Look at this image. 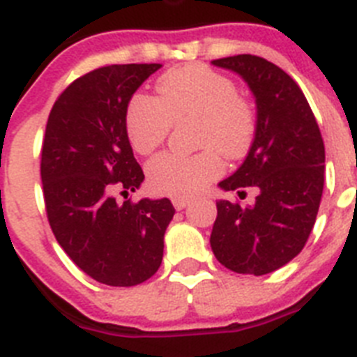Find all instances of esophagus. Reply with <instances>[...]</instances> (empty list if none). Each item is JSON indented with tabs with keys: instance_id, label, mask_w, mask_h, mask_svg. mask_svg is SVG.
Instances as JSON below:
<instances>
[{
	"instance_id": "obj_1",
	"label": "esophagus",
	"mask_w": 357,
	"mask_h": 357,
	"mask_svg": "<svg viewBox=\"0 0 357 357\" xmlns=\"http://www.w3.org/2000/svg\"><path fill=\"white\" fill-rule=\"evenodd\" d=\"M173 206H175V209L176 211H182L184 209V207H188L189 206V198H173Z\"/></svg>"
}]
</instances>
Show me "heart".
Wrapping results in <instances>:
<instances>
[{"mask_svg":"<svg viewBox=\"0 0 357 357\" xmlns=\"http://www.w3.org/2000/svg\"><path fill=\"white\" fill-rule=\"evenodd\" d=\"M157 98L135 94L127 107L125 130L132 148L150 155L166 141L173 121L197 119L195 155L162 153L146 166V181L155 193L188 198L220 176L225 159L248 153L255 137V112L225 75L200 64L169 69L155 84Z\"/></svg>","mask_w":357,"mask_h":357,"instance_id":"heart-1","label":"heart"}]
</instances>
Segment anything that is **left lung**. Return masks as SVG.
<instances>
[{"instance_id": "1", "label": "left lung", "mask_w": 357, "mask_h": 357, "mask_svg": "<svg viewBox=\"0 0 357 357\" xmlns=\"http://www.w3.org/2000/svg\"><path fill=\"white\" fill-rule=\"evenodd\" d=\"M213 64L247 82L257 107L247 159L218 185L223 191L257 188L259 195L252 206L216 202L211 248L232 272L264 275L301 254L313 230L326 148L304 93L279 66L255 55L227 56Z\"/></svg>"}]
</instances>
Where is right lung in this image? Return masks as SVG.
<instances>
[{
	"label": "right lung",
	"mask_w": 357,
	"mask_h": 357,
	"mask_svg": "<svg viewBox=\"0 0 357 357\" xmlns=\"http://www.w3.org/2000/svg\"><path fill=\"white\" fill-rule=\"evenodd\" d=\"M160 64H114L77 78L50 112L40 153L46 214L71 261L107 286H135L162 263L168 198L119 204L144 173L125 130L134 93Z\"/></svg>",
	"instance_id": "right-lung-1"
}]
</instances>
